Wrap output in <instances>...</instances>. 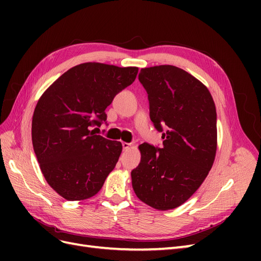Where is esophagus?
I'll return each mask as SVG.
<instances>
[{"mask_svg": "<svg viewBox=\"0 0 261 261\" xmlns=\"http://www.w3.org/2000/svg\"><path fill=\"white\" fill-rule=\"evenodd\" d=\"M122 146H123V149H124V150H127L132 145H130L129 143H125V141H123V143H122Z\"/></svg>", "mask_w": 261, "mask_h": 261, "instance_id": "34e87169", "label": "esophagus"}]
</instances>
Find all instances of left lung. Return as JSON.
Instances as JSON below:
<instances>
[{
	"instance_id": "obj_1",
	"label": "left lung",
	"mask_w": 261,
	"mask_h": 261,
	"mask_svg": "<svg viewBox=\"0 0 261 261\" xmlns=\"http://www.w3.org/2000/svg\"><path fill=\"white\" fill-rule=\"evenodd\" d=\"M150 120L162 132L163 146L141 144L132 171L138 198L158 210L174 209L199 188L217 151V112L207 87L172 65L141 68ZM166 132L163 133V128Z\"/></svg>"
}]
</instances>
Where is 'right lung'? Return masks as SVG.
<instances>
[{"instance_id": "add662e5", "label": "right lung", "mask_w": 261, "mask_h": 261, "mask_svg": "<svg viewBox=\"0 0 261 261\" xmlns=\"http://www.w3.org/2000/svg\"><path fill=\"white\" fill-rule=\"evenodd\" d=\"M138 67L84 63L60 76L39 99L31 137L48 184L66 200L96 195L118 161L120 141L96 135L106 109L133 84Z\"/></svg>"}]
</instances>
